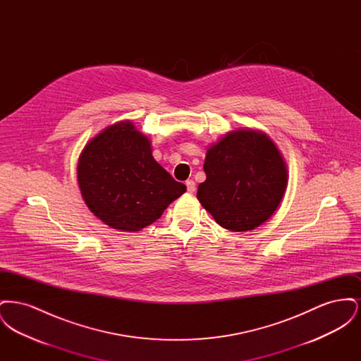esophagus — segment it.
I'll list each match as a JSON object with an SVG mask.
<instances>
[{"label": "esophagus", "instance_id": "obj_1", "mask_svg": "<svg viewBox=\"0 0 361 361\" xmlns=\"http://www.w3.org/2000/svg\"><path fill=\"white\" fill-rule=\"evenodd\" d=\"M185 185H187V189H188L189 193H193V192L196 190V184H195V181H193V180H188V181L185 183Z\"/></svg>", "mask_w": 361, "mask_h": 361}]
</instances>
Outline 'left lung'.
<instances>
[{
	"label": "left lung",
	"mask_w": 361,
	"mask_h": 361,
	"mask_svg": "<svg viewBox=\"0 0 361 361\" xmlns=\"http://www.w3.org/2000/svg\"><path fill=\"white\" fill-rule=\"evenodd\" d=\"M203 168L197 199L216 224L235 233L267 222L287 188L283 155L271 137L252 128L221 137L207 150Z\"/></svg>",
	"instance_id": "obj_1"
}]
</instances>
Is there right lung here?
<instances>
[{
  "instance_id": "1",
  "label": "right lung",
  "mask_w": 361,
  "mask_h": 361,
  "mask_svg": "<svg viewBox=\"0 0 361 361\" xmlns=\"http://www.w3.org/2000/svg\"><path fill=\"white\" fill-rule=\"evenodd\" d=\"M77 178L94 216L121 231L154 224L187 190L155 161L150 140L130 121L104 128L86 143Z\"/></svg>"
}]
</instances>
